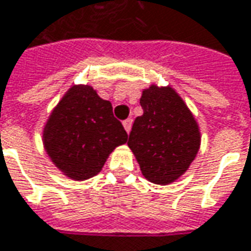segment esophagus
Masks as SVG:
<instances>
[{"label": "esophagus", "instance_id": "obj_1", "mask_svg": "<svg viewBox=\"0 0 251 251\" xmlns=\"http://www.w3.org/2000/svg\"><path fill=\"white\" fill-rule=\"evenodd\" d=\"M123 126H124L126 131L129 132V131H131V126H132V119H127V120H124V122H123Z\"/></svg>", "mask_w": 251, "mask_h": 251}]
</instances>
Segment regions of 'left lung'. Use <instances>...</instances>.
Listing matches in <instances>:
<instances>
[{
  "instance_id": "8db88e82",
  "label": "left lung",
  "mask_w": 251,
  "mask_h": 251,
  "mask_svg": "<svg viewBox=\"0 0 251 251\" xmlns=\"http://www.w3.org/2000/svg\"><path fill=\"white\" fill-rule=\"evenodd\" d=\"M141 106L143 115L134 122L128 146L149 181L169 184L187 171L200 150L198 124L169 86L143 90Z\"/></svg>"
}]
</instances>
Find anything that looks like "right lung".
<instances>
[{"instance_id": "1", "label": "right lung", "mask_w": 251, "mask_h": 251, "mask_svg": "<svg viewBox=\"0 0 251 251\" xmlns=\"http://www.w3.org/2000/svg\"><path fill=\"white\" fill-rule=\"evenodd\" d=\"M128 135L109 101L91 86H72L53 109L43 129L46 153L74 180L96 176L115 148Z\"/></svg>"}]
</instances>
